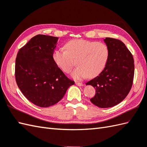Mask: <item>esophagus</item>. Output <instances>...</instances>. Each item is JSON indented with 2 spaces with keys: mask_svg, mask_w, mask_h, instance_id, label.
<instances>
[{
  "mask_svg": "<svg viewBox=\"0 0 147 147\" xmlns=\"http://www.w3.org/2000/svg\"><path fill=\"white\" fill-rule=\"evenodd\" d=\"M75 84H76L78 86H83V84L82 83H80V82H76Z\"/></svg>",
  "mask_w": 147,
  "mask_h": 147,
  "instance_id": "1",
  "label": "esophagus"
}]
</instances>
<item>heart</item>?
<instances>
[{"mask_svg":"<svg viewBox=\"0 0 147 147\" xmlns=\"http://www.w3.org/2000/svg\"><path fill=\"white\" fill-rule=\"evenodd\" d=\"M64 47L66 49H55L53 59L56 65L66 73L74 66L73 59L77 60L78 67L71 73L73 79L81 80L88 76L94 78L100 74L107 65L110 50L104 42L85 39H71Z\"/></svg>","mask_w":147,"mask_h":147,"instance_id":"b5f03b06","label":"heart"}]
</instances>
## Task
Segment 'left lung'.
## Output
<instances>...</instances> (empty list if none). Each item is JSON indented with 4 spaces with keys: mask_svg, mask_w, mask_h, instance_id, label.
I'll use <instances>...</instances> for the list:
<instances>
[{
    "mask_svg": "<svg viewBox=\"0 0 147 147\" xmlns=\"http://www.w3.org/2000/svg\"><path fill=\"white\" fill-rule=\"evenodd\" d=\"M109 47L107 65L99 76L88 81L96 89L90 101L101 108H111L124 100L131 90L134 76V60L131 53L121 40L106 37Z\"/></svg>",
    "mask_w": 147,
    "mask_h": 147,
    "instance_id": "left-lung-1",
    "label": "left lung"
}]
</instances>
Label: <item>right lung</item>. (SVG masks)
Wrapping results in <instances>:
<instances>
[{"label": "right lung", "mask_w": 147, "mask_h": 147, "mask_svg": "<svg viewBox=\"0 0 147 147\" xmlns=\"http://www.w3.org/2000/svg\"><path fill=\"white\" fill-rule=\"evenodd\" d=\"M57 37L39 34L20 49L16 59V80L31 103L42 108L56 104L74 82L65 76L53 59Z\"/></svg>", "instance_id": "right-lung-1"}]
</instances>
